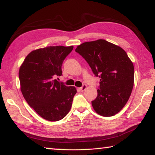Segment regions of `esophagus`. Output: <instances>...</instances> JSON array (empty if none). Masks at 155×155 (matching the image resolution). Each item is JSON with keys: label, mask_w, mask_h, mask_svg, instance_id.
<instances>
[{"label": "esophagus", "mask_w": 155, "mask_h": 155, "mask_svg": "<svg viewBox=\"0 0 155 155\" xmlns=\"http://www.w3.org/2000/svg\"><path fill=\"white\" fill-rule=\"evenodd\" d=\"M86 88H87V85H83L82 87L79 88V90L81 91H85L86 90Z\"/></svg>", "instance_id": "obj_1"}]
</instances>
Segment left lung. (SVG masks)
Returning a JSON list of instances; mask_svg holds the SVG:
<instances>
[{
	"mask_svg": "<svg viewBox=\"0 0 155 155\" xmlns=\"http://www.w3.org/2000/svg\"><path fill=\"white\" fill-rule=\"evenodd\" d=\"M75 51L100 78L98 96L91 101L94 109L104 117L117 114L129 99L134 83V66L127 52L104 40L84 42Z\"/></svg>",
	"mask_w": 155,
	"mask_h": 155,
	"instance_id": "1",
	"label": "left lung"
}]
</instances>
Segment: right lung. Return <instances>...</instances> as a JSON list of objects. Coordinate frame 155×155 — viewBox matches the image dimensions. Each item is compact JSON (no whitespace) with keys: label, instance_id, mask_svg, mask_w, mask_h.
<instances>
[{"label":"right lung","instance_id":"obj_1","mask_svg":"<svg viewBox=\"0 0 155 155\" xmlns=\"http://www.w3.org/2000/svg\"><path fill=\"white\" fill-rule=\"evenodd\" d=\"M73 46H48L31 52L20 68L23 96L42 118L59 121L71 109L77 89L54 79L61 76V65Z\"/></svg>","mask_w":155,"mask_h":155}]
</instances>
